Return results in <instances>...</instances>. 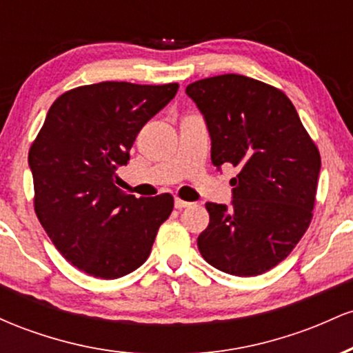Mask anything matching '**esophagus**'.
Listing matches in <instances>:
<instances>
[{
    "label": "esophagus",
    "instance_id": "obj_1",
    "mask_svg": "<svg viewBox=\"0 0 353 353\" xmlns=\"http://www.w3.org/2000/svg\"><path fill=\"white\" fill-rule=\"evenodd\" d=\"M192 205V202H188V201H182L179 197H176V201H174V208L176 209H184V208H190Z\"/></svg>",
    "mask_w": 353,
    "mask_h": 353
}]
</instances>
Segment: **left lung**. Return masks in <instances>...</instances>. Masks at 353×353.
Segmentation results:
<instances>
[{
	"instance_id": "left-lung-1",
	"label": "left lung",
	"mask_w": 353,
	"mask_h": 353,
	"mask_svg": "<svg viewBox=\"0 0 353 353\" xmlns=\"http://www.w3.org/2000/svg\"><path fill=\"white\" fill-rule=\"evenodd\" d=\"M204 114L217 169L232 164V204L208 202L209 225L197 237L202 257L237 277L261 275L299 244L312 221L320 154L281 89L241 74L189 84Z\"/></svg>"
}]
</instances>
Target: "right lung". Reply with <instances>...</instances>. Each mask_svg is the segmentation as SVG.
<instances>
[{"label": "right lung", "mask_w": 353, "mask_h": 353, "mask_svg": "<svg viewBox=\"0 0 353 353\" xmlns=\"http://www.w3.org/2000/svg\"><path fill=\"white\" fill-rule=\"evenodd\" d=\"M177 89L106 81L66 91L48 111L28 156L34 210L56 249L83 272L117 279L136 270L171 216V194L136 199L114 179L143 125Z\"/></svg>", "instance_id": "add662e5"}]
</instances>
